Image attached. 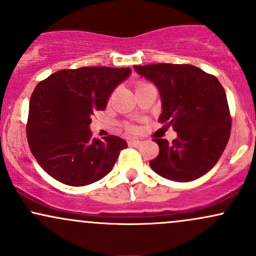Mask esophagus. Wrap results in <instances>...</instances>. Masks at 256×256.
Wrapping results in <instances>:
<instances>
[{
	"mask_svg": "<svg viewBox=\"0 0 256 256\" xmlns=\"http://www.w3.org/2000/svg\"><path fill=\"white\" fill-rule=\"evenodd\" d=\"M140 143H142V142H140V140H136V138H132V140H128V144L134 146H138L140 144Z\"/></svg>",
	"mask_w": 256,
	"mask_h": 256,
	"instance_id": "esophagus-1",
	"label": "esophagus"
}]
</instances>
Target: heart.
Listing matches in <instances>:
<instances>
[{
  "instance_id": "1",
  "label": "heart",
  "mask_w": 256,
  "mask_h": 256,
  "mask_svg": "<svg viewBox=\"0 0 256 256\" xmlns=\"http://www.w3.org/2000/svg\"><path fill=\"white\" fill-rule=\"evenodd\" d=\"M146 83H144V82H138V83L136 84V89L137 88H140V86H143V85H146ZM131 130H134V128H131Z\"/></svg>"
}]
</instances>
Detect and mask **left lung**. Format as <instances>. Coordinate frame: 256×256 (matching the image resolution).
<instances>
[{"label": "left lung", "instance_id": "1", "mask_svg": "<svg viewBox=\"0 0 256 256\" xmlns=\"http://www.w3.org/2000/svg\"><path fill=\"white\" fill-rule=\"evenodd\" d=\"M134 68L156 85L162 104L158 122L178 134L171 144L155 138L160 152L149 162L152 171L173 182H192L206 174L218 162L230 138L231 116L222 85L192 64Z\"/></svg>", "mask_w": 256, "mask_h": 256}]
</instances>
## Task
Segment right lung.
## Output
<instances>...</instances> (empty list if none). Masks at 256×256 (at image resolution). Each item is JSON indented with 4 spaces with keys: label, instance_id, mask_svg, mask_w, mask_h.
<instances>
[{
    "label": "right lung",
    "instance_id": "right-lung-1",
    "mask_svg": "<svg viewBox=\"0 0 256 256\" xmlns=\"http://www.w3.org/2000/svg\"><path fill=\"white\" fill-rule=\"evenodd\" d=\"M131 74L128 67L61 70L40 82L30 98L26 136L40 167L61 183L84 186L112 171L122 138L91 137V116Z\"/></svg>",
    "mask_w": 256,
    "mask_h": 256
}]
</instances>
